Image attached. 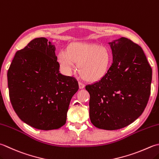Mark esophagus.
I'll use <instances>...</instances> for the list:
<instances>
[{
    "label": "esophagus",
    "mask_w": 159,
    "mask_h": 159,
    "mask_svg": "<svg viewBox=\"0 0 159 159\" xmlns=\"http://www.w3.org/2000/svg\"><path fill=\"white\" fill-rule=\"evenodd\" d=\"M79 89H83L84 88V87H85V85L82 83L79 82Z\"/></svg>",
    "instance_id": "34e87169"
}]
</instances>
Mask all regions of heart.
Returning a JSON list of instances; mask_svg holds the SVG:
<instances>
[{
    "label": "heart",
    "instance_id": "b5f03b06",
    "mask_svg": "<svg viewBox=\"0 0 159 159\" xmlns=\"http://www.w3.org/2000/svg\"><path fill=\"white\" fill-rule=\"evenodd\" d=\"M58 61L65 73H70L78 63V70L84 80L96 82L108 72L112 61L110 49L97 44L74 43L67 47V52L58 54Z\"/></svg>",
    "mask_w": 159,
    "mask_h": 159
}]
</instances>
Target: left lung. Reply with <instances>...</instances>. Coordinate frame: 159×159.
I'll return each instance as SVG.
<instances>
[{
  "label": "left lung",
  "mask_w": 159,
  "mask_h": 159,
  "mask_svg": "<svg viewBox=\"0 0 159 159\" xmlns=\"http://www.w3.org/2000/svg\"><path fill=\"white\" fill-rule=\"evenodd\" d=\"M109 44L113 55L110 70L85 89L90 95L92 123L114 130L129 125L143 112L150 96L152 70L143 50L131 40L122 37Z\"/></svg>",
  "instance_id": "1"
}]
</instances>
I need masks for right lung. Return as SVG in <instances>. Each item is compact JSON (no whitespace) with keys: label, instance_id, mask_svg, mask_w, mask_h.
I'll list each match as a JSON object with an SVG mask.
<instances>
[{"label":"right lung","instance_id":"right-lung-1","mask_svg":"<svg viewBox=\"0 0 159 159\" xmlns=\"http://www.w3.org/2000/svg\"><path fill=\"white\" fill-rule=\"evenodd\" d=\"M41 37L16 52L7 71L9 98L18 116L42 130L58 129L67 112L77 80L59 73L55 47Z\"/></svg>","mask_w":159,"mask_h":159}]
</instances>
